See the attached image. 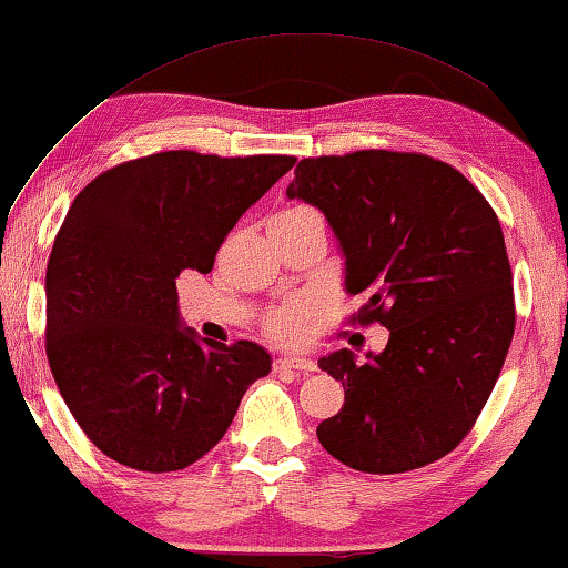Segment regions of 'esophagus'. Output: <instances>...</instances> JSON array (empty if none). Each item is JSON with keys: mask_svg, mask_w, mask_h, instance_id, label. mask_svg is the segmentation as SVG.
Returning a JSON list of instances; mask_svg holds the SVG:
<instances>
[{"mask_svg": "<svg viewBox=\"0 0 568 568\" xmlns=\"http://www.w3.org/2000/svg\"><path fill=\"white\" fill-rule=\"evenodd\" d=\"M316 362L303 356H281L275 358V372H316Z\"/></svg>", "mask_w": 568, "mask_h": 568, "instance_id": "esophagus-1", "label": "esophagus"}]
</instances>
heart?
Instances as JSON below:
<instances>
[{"mask_svg":"<svg viewBox=\"0 0 568 568\" xmlns=\"http://www.w3.org/2000/svg\"><path fill=\"white\" fill-rule=\"evenodd\" d=\"M305 212L311 210H305V206H287V210L277 212V217H298V214H305ZM311 313H313V303L308 298L285 301L283 305H277V308L267 311L265 331L277 341H293L301 336V331L305 328V321L311 318Z\"/></svg>","mask_w":568,"mask_h":568,"instance_id":"obj_1","label":"heart"}]
</instances>
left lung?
<instances>
[{
    "instance_id": "obj_1",
    "label": "left lung",
    "mask_w": 568,
    "mask_h": 568,
    "mask_svg": "<svg viewBox=\"0 0 568 568\" xmlns=\"http://www.w3.org/2000/svg\"><path fill=\"white\" fill-rule=\"evenodd\" d=\"M326 214L346 255L354 323H382L389 344L356 364L318 366L344 384L318 425L326 453L372 475L409 473L463 443L506 364L516 301L503 230L488 200L445 161L366 149L311 156L287 186Z\"/></svg>"
}]
</instances>
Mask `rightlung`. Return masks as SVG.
<instances>
[{"mask_svg":"<svg viewBox=\"0 0 568 568\" xmlns=\"http://www.w3.org/2000/svg\"><path fill=\"white\" fill-rule=\"evenodd\" d=\"M293 164L161 151L103 171L70 204L44 275V351L68 409L111 460L184 470L270 372L252 341L179 328L176 277L210 273L230 230Z\"/></svg>","mask_w":568,"mask_h":568,"instance_id":"add662e5","label":"right lung"}]
</instances>
